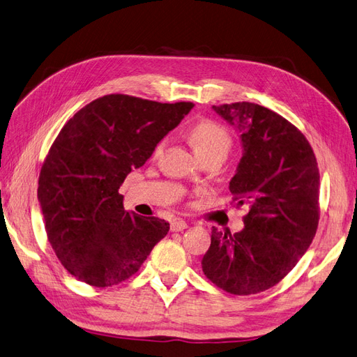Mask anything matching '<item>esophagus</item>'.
<instances>
[{"label":"esophagus","mask_w":357,"mask_h":357,"mask_svg":"<svg viewBox=\"0 0 357 357\" xmlns=\"http://www.w3.org/2000/svg\"><path fill=\"white\" fill-rule=\"evenodd\" d=\"M188 227V222L183 220H174L171 222V231H183Z\"/></svg>","instance_id":"obj_1"}]
</instances>
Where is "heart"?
<instances>
[{
    "mask_svg": "<svg viewBox=\"0 0 357 357\" xmlns=\"http://www.w3.org/2000/svg\"><path fill=\"white\" fill-rule=\"evenodd\" d=\"M189 139L202 158H206V155L211 154H222L225 158L233 145V139L229 130L213 119L198 121V123L190 128ZM165 144H167V141L162 139V141L155 145L153 154L159 155L163 150Z\"/></svg>",
    "mask_w": 357,
    "mask_h": 357,
    "instance_id": "b5f03b06",
    "label": "heart"
}]
</instances>
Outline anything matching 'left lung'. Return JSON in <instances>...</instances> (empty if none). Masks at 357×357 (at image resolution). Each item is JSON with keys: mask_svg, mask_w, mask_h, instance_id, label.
I'll return each mask as SVG.
<instances>
[{"mask_svg": "<svg viewBox=\"0 0 357 357\" xmlns=\"http://www.w3.org/2000/svg\"><path fill=\"white\" fill-rule=\"evenodd\" d=\"M241 132L244 155L230 181L247 204L244 230L212 229L203 273L234 295L273 288L312 244L319 220V171L309 141L279 113L242 101L213 106Z\"/></svg>", "mask_w": 357, "mask_h": 357, "instance_id": "1", "label": "left lung"}]
</instances>
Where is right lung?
<instances>
[{
    "label": "right lung",
    "mask_w": 357,
    "mask_h": 357,
    "mask_svg": "<svg viewBox=\"0 0 357 357\" xmlns=\"http://www.w3.org/2000/svg\"><path fill=\"white\" fill-rule=\"evenodd\" d=\"M194 107L110 93L68 121L39 174L38 199L51 247L69 274L97 288L139 271L169 224L124 211L118 190Z\"/></svg>",
    "instance_id": "1"
}]
</instances>
